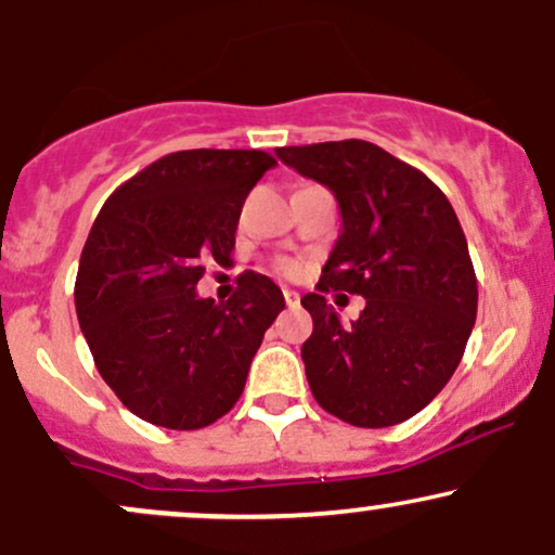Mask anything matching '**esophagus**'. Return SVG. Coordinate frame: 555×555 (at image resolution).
<instances>
[{
    "label": "esophagus",
    "instance_id": "obj_1",
    "mask_svg": "<svg viewBox=\"0 0 555 555\" xmlns=\"http://www.w3.org/2000/svg\"><path fill=\"white\" fill-rule=\"evenodd\" d=\"M284 299H286V305H289V308H297V305H299V295L295 289H284Z\"/></svg>",
    "mask_w": 555,
    "mask_h": 555
}]
</instances>
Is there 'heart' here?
I'll use <instances>...</instances> for the list:
<instances>
[{
  "label": "heart",
  "mask_w": 555,
  "mask_h": 555,
  "mask_svg": "<svg viewBox=\"0 0 555 555\" xmlns=\"http://www.w3.org/2000/svg\"><path fill=\"white\" fill-rule=\"evenodd\" d=\"M279 266H282V271H284V273H292V271H295V263H292V260H282V263H279Z\"/></svg>",
  "instance_id": "obj_1"
}]
</instances>
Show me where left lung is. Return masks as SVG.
<instances>
[{
	"label": "left lung",
	"instance_id": "1",
	"mask_svg": "<svg viewBox=\"0 0 555 555\" xmlns=\"http://www.w3.org/2000/svg\"><path fill=\"white\" fill-rule=\"evenodd\" d=\"M276 156L326 184L341 211L318 292L302 297L313 315L302 344L310 391L358 428L404 423L449 384L475 326L477 279L460 219L438 184L367 140ZM328 288L366 297L352 327L325 305Z\"/></svg>",
	"mask_w": 555,
	"mask_h": 555
}]
</instances>
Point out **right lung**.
I'll return each instance as SVG.
<instances>
[{"mask_svg":"<svg viewBox=\"0 0 555 555\" xmlns=\"http://www.w3.org/2000/svg\"><path fill=\"white\" fill-rule=\"evenodd\" d=\"M271 167L266 151H177L95 216L75 310L101 378L145 423L197 430L224 417L284 310L282 289L256 271L227 302L195 292L208 260L232 263L242 203Z\"/></svg>","mask_w":555,"mask_h":555,"instance_id":"obj_1","label":"right lung"}]
</instances>
